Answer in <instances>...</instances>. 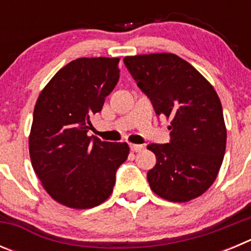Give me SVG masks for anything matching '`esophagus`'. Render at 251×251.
Listing matches in <instances>:
<instances>
[{
  "instance_id": "obj_1",
  "label": "esophagus",
  "mask_w": 251,
  "mask_h": 251,
  "mask_svg": "<svg viewBox=\"0 0 251 251\" xmlns=\"http://www.w3.org/2000/svg\"><path fill=\"white\" fill-rule=\"evenodd\" d=\"M129 147H130V150L133 151V152H139V151L143 150V146H142V145H133V143H130Z\"/></svg>"
}]
</instances>
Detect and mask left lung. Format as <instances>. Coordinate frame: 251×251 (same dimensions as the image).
<instances>
[{
	"label": "left lung",
	"instance_id": "8db88e82",
	"mask_svg": "<svg viewBox=\"0 0 251 251\" xmlns=\"http://www.w3.org/2000/svg\"><path fill=\"white\" fill-rule=\"evenodd\" d=\"M124 64L158 117L171 121L170 143L148 145L156 166L151 190L172 202H187L214 183L226 148L223 106L214 86L175 54L126 56Z\"/></svg>",
	"mask_w": 251,
	"mask_h": 251
}]
</instances>
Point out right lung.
Masks as SVG:
<instances>
[{"label":"right lung","instance_id":"obj_1","mask_svg":"<svg viewBox=\"0 0 251 251\" xmlns=\"http://www.w3.org/2000/svg\"><path fill=\"white\" fill-rule=\"evenodd\" d=\"M119 57H80L60 69L40 93L28 137L43 187L72 208H92L112 195L127 143L88 137L90 118L119 80Z\"/></svg>","mask_w":251,"mask_h":251}]
</instances>
